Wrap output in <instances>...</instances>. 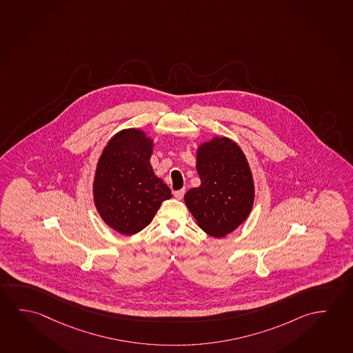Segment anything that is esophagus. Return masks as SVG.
I'll return each instance as SVG.
<instances>
[{
  "label": "esophagus",
  "mask_w": 353,
  "mask_h": 353,
  "mask_svg": "<svg viewBox=\"0 0 353 353\" xmlns=\"http://www.w3.org/2000/svg\"><path fill=\"white\" fill-rule=\"evenodd\" d=\"M185 189H181V190L175 191L174 192V196H175V199H178V200H181L183 197H184Z\"/></svg>",
  "instance_id": "1"
}]
</instances>
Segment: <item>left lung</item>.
Here are the masks:
<instances>
[{"mask_svg": "<svg viewBox=\"0 0 353 353\" xmlns=\"http://www.w3.org/2000/svg\"><path fill=\"white\" fill-rule=\"evenodd\" d=\"M201 185L188 191L185 205L199 227L214 238L236 230L254 205V181L241 147L228 137H213L197 148Z\"/></svg>", "mask_w": 353, "mask_h": 353, "instance_id": "obj_1", "label": "left lung"}]
</instances>
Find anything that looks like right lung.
<instances>
[{"mask_svg": "<svg viewBox=\"0 0 353 353\" xmlns=\"http://www.w3.org/2000/svg\"><path fill=\"white\" fill-rule=\"evenodd\" d=\"M153 140L140 129L114 134L95 169L93 196L101 219L120 234L139 233L151 223L172 191L152 169Z\"/></svg>", "mask_w": 353, "mask_h": 353, "instance_id": "add662e5", "label": "right lung"}]
</instances>
